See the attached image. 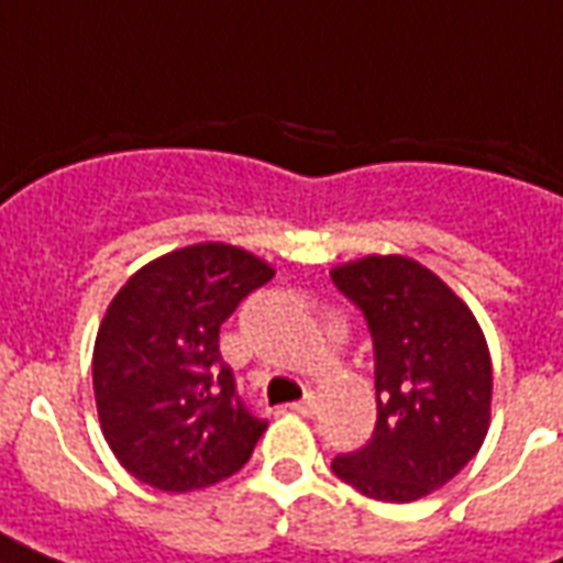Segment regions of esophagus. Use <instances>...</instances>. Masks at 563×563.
Listing matches in <instances>:
<instances>
[{"instance_id": "1", "label": "esophagus", "mask_w": 563, "mask_h": 563, "mask_svg": "<svg viewBox=\"0 0 563 563\" xmlns=\"http://www.w3.org/2000/svg\"><path fill=\"white\" fill-rule=\"evenodd\" d=\"M289 409H291V411H298V415H303V418H312V415H316V411H318L316 394L309 391L307 397H303V400H300V402H291Z\"/></svg>"}]
</instances>
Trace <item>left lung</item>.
Instances as JSON below:
<instances>
[{"mask_svg":"<svg viewBox=\"0 0 563 563\" xmlns=\"http://www.w3.org/2000/svg\"><path fill=\"white\" fill-rule=\"evenodd\" d=\"M330 277L368 318L376 376L374 435L333 459V473L379 503L429 497L488 435L485 333L471 307L411 256L368 254Z\"/></svg>","mask_w":563,"mask_h":563,"instance_id":"left-lung-1","label":"left lung"}]
</instances>
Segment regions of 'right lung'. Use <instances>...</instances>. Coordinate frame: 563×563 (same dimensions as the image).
I'll return each mask as SVG.
<instances>
[{
	"label": "right lung",
	"instance_id": "1",
	"mask_svg": "<svg viewBox=\"0 0 563 563\" xmlns=\"http://www.w3.org/2000/svg\"><path fill=\"white\" fill-rule=\"evenodd\" d=\"M274 268L245 247L198 242L145 263L110 300L92 347L104 441L134 479L187 494L228 479L265 432L236 397L219 330Z\"/></svg>",
	"mask_w": 563,
	"mask_h": 563
}]
</instances>
